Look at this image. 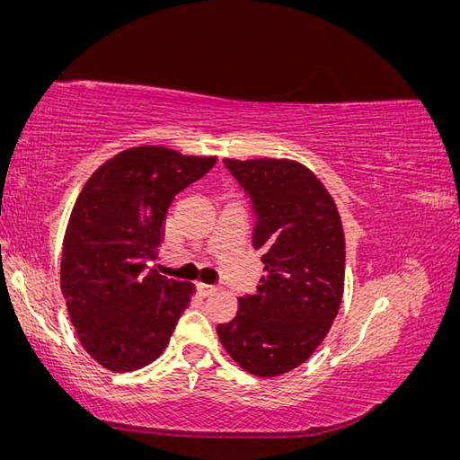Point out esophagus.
<instances>
[{"label": "esophagus", "mask_w": 460, "mask_h": 460, "mask_svg": "<svg viewBox=\"0 0 460 460\" xmlns=\"http://www.w3.org/2000/svg\"><path fill=\"white\" fill-rule=\"evenodd\" d=\"M198 291H199V294H201L203 297H207V296L215 294L217 286H211V284H198Z\"/></svg>", "instance_id": "34e87169"}]
</instances>
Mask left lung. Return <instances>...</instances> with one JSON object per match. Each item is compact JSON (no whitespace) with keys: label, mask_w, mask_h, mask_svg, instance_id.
Segmentation results:
<instances>
[{"label":"left lung","mask_w":460,"mask_h":460,"mask_svg":"<svg viewBox=\"0 0 460 460\" xmlns=\"http://www.w3.org/2000/svg\"><path fill=\"white\" fill-rule=\"evenodd\" d=\"M253 208L264 276L217 333L243 370L272 378L307 360L340 311L345 242L336 203L303 164L225 159Z\"/></svg>","instance_id":"left-lung-1"}]
</instances>
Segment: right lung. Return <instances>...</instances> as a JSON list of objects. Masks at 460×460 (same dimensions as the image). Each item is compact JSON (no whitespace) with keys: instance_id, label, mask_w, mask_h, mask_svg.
Returning <instances> with one entry per match:
<instances>
[{"instance_id":"right-lung-1","label":"right lung","mask_w":460,"mask_h":460,"mask_svg":"<svg viewBox=\"0 0 460 460\" xmlns=\"http://www.w3.org/2000/svg\"><path fill=\"white\" fill-rule=\"evenodd\" d=\"M215 163L157 146L132 147L82 188L63 242L61 289L82 347L102 367L137 370L169 343L193 286L146 272V261L161 243L176 193Z\"/></svg>"}]
</instances>
